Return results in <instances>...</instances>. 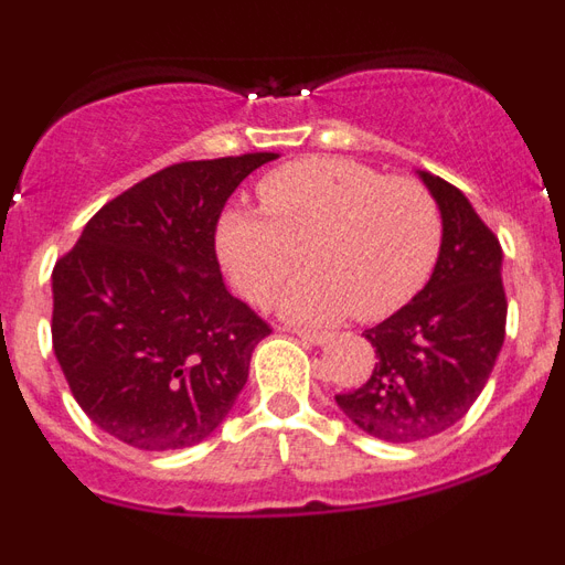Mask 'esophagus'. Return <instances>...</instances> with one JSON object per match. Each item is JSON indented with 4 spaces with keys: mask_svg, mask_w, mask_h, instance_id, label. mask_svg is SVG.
I'll return each mask as SVG.
<instances>
[{
    "mask_svg": "<svg viewBox=\"0 0 565 565\" xmlns=\"http://www.w3.org/2000/svg\"><path fill=\"white\" fill-rule=\"evenodd\" d=\"M294 333H297L302 342H311V344H326L328 339H331V333L328 331H306V328H294Z\"/></svg>",
    "mask_w": 565,
    "mask_h": 565,
    "instance_id": "34e87169",
    "label": "esophagus"
}]
</instances>
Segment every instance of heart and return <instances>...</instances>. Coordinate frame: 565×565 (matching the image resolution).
<instances>
[{"instance_id": "obj_1", "label": "heart", "mask_w": 565, "mask_h": 565, "mask_svg": "<svg viewBox=\"0 0 565 565\" xmlns=\"http://www.w3.org/2000/svg\"><path fill=\"white\" fill-rule=\"evenodd\" d=\"M263 214L228 209L217 254L234 286L268 306L311 259L313 271L282 297L297 322H328L353 308L382 319L411 302L441 248V212L416 178H387L348 158H302L257 186Z\"/></svg>"}]
</instances>
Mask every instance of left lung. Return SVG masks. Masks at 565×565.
I'll list each match as a JSON object with an SVG mask.
<instances>
[{
    "label": "left lung",
    "mask_w": 565,
    "mask_h": 565,
    "mask_svg": "<svg viewBox=\"0 0 565 565\" xmlns=\"http://www.w3.org/2000/svg\"><path fill=\"white\" fill-rule=\"evenodd\" d=\"M441 209V252L430 282L367 328L371 379L337 404L373 438L411 444L461 422L481 396L507 333L501 243L461 189L422 172Z\"/></svg>",
    "instance_id": "left-lung-1"
}]
</instances>
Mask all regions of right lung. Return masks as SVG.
<instances>
[{"instance_id": "1", "label": "right lung", "mask_w": 565, "mask_h": 565, "mask_svg": "<svg viewBox=\"0 0 565 565\" xmlns=\"http://www.w3.org/2000/svg\"><path fill=\"white\" fill-rule=\"evenodd\" d=\"M274 152L183 161L98 209L53 268V351L78 407L135 450L194 447L226 418L266 319L223 286L214 234Z\"/></svg>"}]
</instances>
